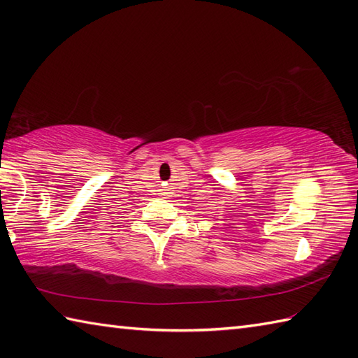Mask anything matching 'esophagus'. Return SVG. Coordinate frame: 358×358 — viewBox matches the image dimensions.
<instances>
[{"mask_svg":"<svg viewBox=\"0 0 358 358\" xmlns=\"http://www.w3.org/2000/svg\"><path fill=\"white\" fill-rule=\"evenodd\" d=\"M166 194H167V192H166Z\"/></svg>","mask_w":358,"mask_h":358,"instance_id":"34e87169","label":"esophagus"}]
</instances>
